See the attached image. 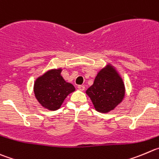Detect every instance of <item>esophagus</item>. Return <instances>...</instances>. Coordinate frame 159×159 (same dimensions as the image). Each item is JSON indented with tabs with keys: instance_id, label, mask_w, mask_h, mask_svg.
I'll list each match as a JSON object with an SVG mask.
<instances>
[{
	"instance_id": "obj_1",
	"label": "esophagus",
	"mask_w": 159,
	"mask_h": 159,
	"mask_svg": "<svg viewBox=\"0 0 159 159\" xmlns=\"http://www.w3.org/2000/svg\"><path fill=\"white\" fill-rule=\"evenodd\" d=\"M78 88H79V90H85V86H84V85H79Z\"/></svg>"
}]
</instances>
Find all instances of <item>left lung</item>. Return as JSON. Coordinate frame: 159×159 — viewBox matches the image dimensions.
I'll return each mask as SVG.
<instances>
[{
	"mask_svg": "<svg viewBox=\"0 0 159 159\" xmlns=\"http://www.w3.org/2000/svg\"><path fill=\"white\" fill-rule=\"evenodd\" d=\"M100 112L113 110L123 99L125 88L122 80L112 67L100 71L93 84L86 91Z\"/></svg>",
	"mask_w": 159,
	"mask_h": 159,
	"instance_id": "8db88e82",
	"label": "left lung"
}]
</instances>
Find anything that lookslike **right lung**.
<instances>
[{
  "instance_id": "add662e5",
  "label": "right lung",
  "mask_w": 159,
  "mask_h": 159,
  "mask_svg": "<svg viewBox=\"0 0 159 159\" xmlns=\"http://www.w3.org/2000/svg\"><path fill=\"white\" fill-rule=\"evenodd\" d=\"M61 69L51 70L38 78L34 84V93L42 106L49 110L61 107L66 97L75 90L61 75Z\"/></svg>"
}]
</instances>
